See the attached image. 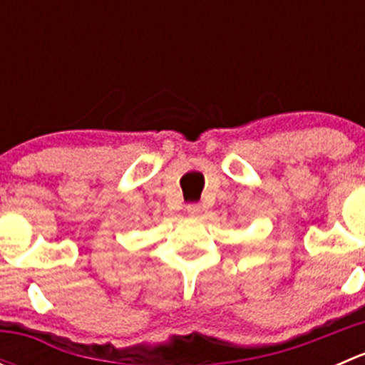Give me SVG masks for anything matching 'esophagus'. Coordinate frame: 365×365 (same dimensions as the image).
Segmentation results:
<instances>
[{"label":"esophagus","instance_id":"obj_1","mask_svg":"<svg viewBox=\"0 0 365 365\" xmlns=\"http://www.w3.org/2000/svg\"><path fill=\"white\" fill-rule=\"evenodd\" d=\"M187 213H189L190 217H200L201 213H203V208H201V206L196 205V203L187 205Z\"/></svg>","mask_w":365,"mask_h":365}]
</instances>
